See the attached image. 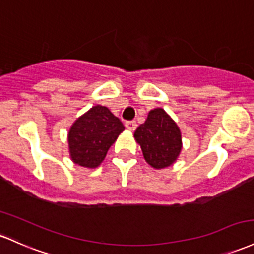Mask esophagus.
<instances>
[{
    "label": "esophagus",
    "instance_id": "obj_1",
    "mask_svg": "<svg viewBox=\"0 0 254 254\" xmlns=\"http://www.w3.org/2000/svg\"><path fill=\"white\" fill-rule=\"evenodd\" d=\"M125 127L130 131H133V130L137 127V124H136L135 121H129V122H125Z\"/></svg>",
    "mask_w": 254,
    "mask_h": 254
}]
</instances>
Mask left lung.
<instances>
[{
    "mask_svg": "<svg viewBox=\"0 0 254 254\" xmlns=\"http://www.w3.org/2000/svg\"><path fill=\"white\" fill-rule=\"evenodd\" d=\"M133 136L146 161L155 169L168 168L175 163L182 148L180 129L163 108L150 111Z\"/></svg>",
    "mask_w": 254,
    "mask_h": 254,
    "instance_id": "left-lung-1",
    "label": "left lung"
}]
</instances>
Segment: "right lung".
Returning a JSON list of instances; mask_svg holds the SVG:
<instances>
[{
  "label": "right lung",
  "mask_w": 254,
  "mask_h": 254,
  "mask_svg": "<svg viewBox=\"0 0 254 254\" xmlns=\"http://www.w3.org/2000/svg\"><path fill=\"white\" fill-rule=\"evenodd\" d=\"M124 125L105 106H94L77 119L68 132V146L74 164L97 168Z\"/></svg>",
  "instance_id": "right-lung-1"
}]
</instances>
